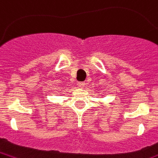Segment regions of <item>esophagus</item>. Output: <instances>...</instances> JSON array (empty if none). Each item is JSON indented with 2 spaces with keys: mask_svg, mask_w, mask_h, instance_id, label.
Here are the masks:
<instances>
[{
  "mask_svg": "<svg viewBox=\"0 0 158 158\" xmlns=\"http://www.w3.org/2000/svg\"><path fill=\"white\" fill-rule=\"evenodd\" d=\"M85 82H78L77 83V85L79 86V87H80V88H83L84 86H85Z\"/></svg>",
  "mask_w": 158,
  "mask_h": 158,
  "instance_id": "34e87169",
  "label": "esophagus"
}]
</instances>
